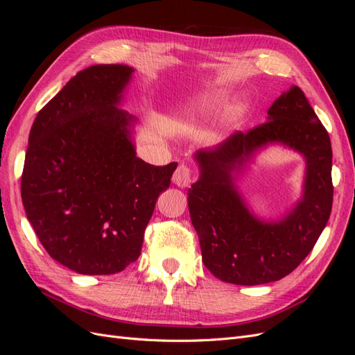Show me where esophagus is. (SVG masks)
Listing matches in <instances>:
<instances>
[{
  "mask_svg": "<svg viewBox=\"0 0 355 355\" xmlns=\"http://www.w3.org/2000/svg\"><path fill=\"white\" fill-rule=\"evenodd\" d=\"M191 180H192L191 168L185 164H180L173 173V184L179 188H187L191 185Z\"/></svg>",
  "mask_w": 355,
  "mask_h": 355,
  "instance_id": "1",
  "label": "esophagus"
}]
</instances>
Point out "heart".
Listing matches in <instances>:
<instances>
[{
  "label": "heart",
  "mask_w": 355,
  "mask_h": 355,
  "mask_svg": "<svg viewBox=\"0 0 355 355\" xmlns=\"http://www.w3.org/2000/svg\"><path fill=\"white\" fill-rule=\"evenodd\" d=\"M227 99H228V96L223 94V93H216V94L207 96V98L202 99L201 102L192 105V106H189V108H185L184 111L175 114L173 115V124L179 125V127L194 125V124L198 123L201 116L207 115L211 110L216 108V106L225 103V101H227ZM244 111H245V106L241 105L235 114L241 115Z\"/></svg>",
  "instance_id": "1"
}]
</instances>
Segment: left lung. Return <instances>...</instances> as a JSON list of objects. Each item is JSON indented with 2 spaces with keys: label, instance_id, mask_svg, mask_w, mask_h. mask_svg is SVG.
Here are the masks:
<instances>
[{
  "label": "left lung",
  "instance_id": "left-lung-1",
  "mask_svg": "<svg viewBox=\"0 0 355 355\" xmlns=\"http://www.w3.org/2000/svg\"><path fill=\"white\" fill-rule=\"evenodd\" d=\"M270 146L292 148L306 161L301 197L275 220L257 217L239 189L246 170ZM192 158L200 176L188 207L202 263L214 277L240 286L277 282L313 250L331 211V145L297 85L275 99L265 124L201 148Z\"/></svg>",
  "mask_w": 355,
  "mask_h": 355
}]
</instances>
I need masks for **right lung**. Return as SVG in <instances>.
<instances>
[{
	"mask_svg": "<svg viewBox=\"0 0 355 355\" xmlns=\"http://www.w3.org/2000/svg\"><path fill=\"white\" fill-rule=\"evenodd\" d=\"M135 68L80 71L32 124L22 175L26 218L47 253L83 275L135 262L178 163L136 157L139 120L121 106Z\"/></svg>",
	"mask_w": 355,
	"mask_h": 355,
	"instance_id": "right-lung-1",
	"label": "right lung"
}]
</instances>
